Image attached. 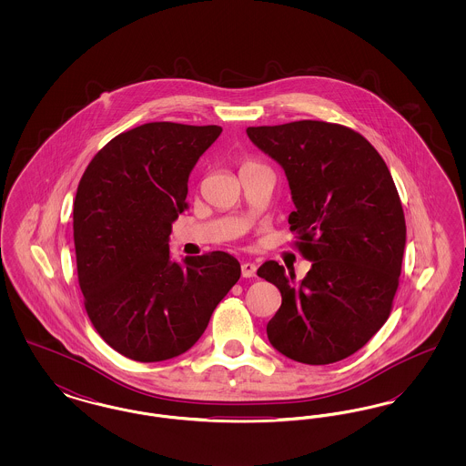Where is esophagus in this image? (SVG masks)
Returning <instances> with one entry per match:
<instances>
[{
    "label": "esophagus",
    "mask_w": 466,
    "mask_h": 466,
    "mask_svg": "<svg viewBox=\"0 0 466 466\" xmlns=\"http://www.w3.org/2000/svg\"><path fill=\"white\" fill-rule=\"evenodd\" d=\"M241 276L243 278H255L257 276V266L251 262L241 264Z\"/></svg>",
    "instance_id": "34e87169"
}]
</instances>
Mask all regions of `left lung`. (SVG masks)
I'll list each match as a JSON object with an SVG mask.
<instances>
[{"label":"left lung","instance_id":"1","mask_svg":"<svg viewBox=\"0 0 466 466\" xmlns=\"http://www.w3.org/2000/svg\"><path fill=\"white\" fill-rule=\"evenodd\" d=\"M278 160L295 211L289 230L312 267L302 281L268 260L257 274L281 291L267 323L270 344L308 365H329L361 350L386 323L399 289L405 217L391 173L353 129L299 120L248 127Z\"/></svg>","mask_w":466,"mask_h":466}]
</instances>
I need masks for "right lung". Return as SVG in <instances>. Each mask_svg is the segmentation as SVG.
Instances as JSON below:
<instances>
[{"label": "right lung", "instance_id": "right-lung-1", "mask_svg": "<svg viewBox=\"0 0 466 466\" xmlns=\"http://www.w3.org/2000/svg\"><path fill=\"white\" fill-rule=\"evenodd\" d=\"M218 126L150 122L108 141L73 202L78 285L90 323L120 355L162 361L188 351L241 278L225 251L169 258V234L188 208V177Z\"/></svg>", "mask_w": 466, "mask_h": 466}]
</instances>
